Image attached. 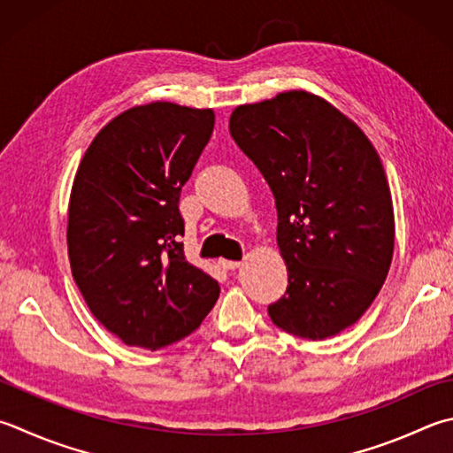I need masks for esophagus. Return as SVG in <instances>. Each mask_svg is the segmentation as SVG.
<instances>
[{
  "instance_id": "34e87169",
  "label": "esophagus",
  "mask_w": 453,
  "mask_h": 453,
  "mask_svg": "<svg viewBox=\"0 0 453 453\" xmlns=\"http://www.w3.org/2000/svg\"><path fill=\"white\" fill-rule=\"evenodd\" d=\"M219 264H220V268H225V270H236V268H241L242 266V262H238V260H219Z\"/></svg>"
}]
</instances>
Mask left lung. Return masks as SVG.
I'll use <instances>...</instances> for the list:
<instances>
[{
    "instance_id": "8db88e82",
    "label": "left lung",
    "mask_w": 453,
    "mask_h": 453,
    "mask_svg": "<svg viewBox=\"0 0 453 453\" xmlns=\"http://www.w3.org/2000/svg\"><path fill=\"white\" fill-rule=\"evenodd\" d=\"M228 130L276 199L288 289L268 307L270 319L311 341L355 326L379 296L395 252L390 187L371 140L307 90L236 106Z\"/></svg>"
}]
</instances>
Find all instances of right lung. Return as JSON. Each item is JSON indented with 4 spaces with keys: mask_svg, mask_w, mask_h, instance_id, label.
<instances>
[{
    "mask_svg": "<svg viewBox=\"0 0 453 453\" xmlns=\"http://www.w3.org/2000/svg\"><path fill=\"white\" fill-rule=\"evenodd\" d=\"M215 127L212 108L150 102L94 135L68 199L73 278L102 326L157 351L201 326L220 288L185 258L181 187Z\"/></svg>",
    "mask_w": 453,
    "mask_h": 453,
    "instance_id": "1",
    "label": "right lung"
}]
</instances>
